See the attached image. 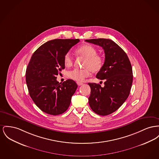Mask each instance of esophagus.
Instances as JSON below:
<instances>
[{"label":"esophagus","mask_w":159,"mask_h":159,"mask_svg":"<svg viewBox=\"0 0 159 159\" xmlns=\"http://www.w3.org/2000/svg\"><path fill=\"white\" fill-rule=\"evenodd\" d=\"M77 84L79 86H81V85H83V84H84L83 83H81V82H77Z\"/></svg>","instance_id":"obj_1"}]
</instances>
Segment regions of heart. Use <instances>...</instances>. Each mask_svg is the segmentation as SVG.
Segmentation results:
<instances>
[{
  "mask_svg": "<svg viewBox=\"0 0 159 159\" xmlns=\"http://www.w3.org/2000/svg\"><path fill=\"white\" fill-rule=\"evenodd\" d=\"M77 55L85 59L84 69H74L68 72V76L77 82H82L89 76L91 71L93 73L99 72L104 65L103 57L97 54V50L90 44H84L75 50ZM64 62L66 66H71L73 64V58L70 53H66L64 57Z\"/></svg>",
  "mask_w": 159,
  "mask_h": 159,
  "instance_id": "obj_1",
  "label": "heart"
}]
</instances>
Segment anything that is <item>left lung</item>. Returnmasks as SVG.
I'll use <instances>...</instances> for the list:
<instances>
[{
    "label": "left lung",
    "instance_id": "8db88e82",
    "mask_svg": "<svg viewBox=\"0 0 159 159\" xmlns=\"http://www.w3.org/2000/svg\"><path fill=\"white\" fill-rule=\"evenodd\" d=\"M85 41L102 47L105 61L96 77L104 80V86L89 83L91 95L89 106L98 115H108L118 109L128 98L133 82V71L125 52L111 39L98 38Z\"/></svg>",
    "mask_w": 159,
    "mask_h": 159
}]
</instances>
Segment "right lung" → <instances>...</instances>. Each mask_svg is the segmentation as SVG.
Here are the masks:
<instances>
[{
    "label": "right lung",
    "mask_w": 159,
    "mask_h": 159,
    "mask_svg": "<svg viewBox=\"0 0 159 159\" xmlns=\"http://www.w3.org/2000/svg\"><path fill=\"white\" fill-rule=\"evenodd\" d=\"M79 41V39L48 41L31 57L26 71V84L31 98L43 112L57 115L68 108L77 84L71 79L59 84L56 75L65 68V55Z\"/></svg>",
    "instance_id": "1"
}]
</instances>
